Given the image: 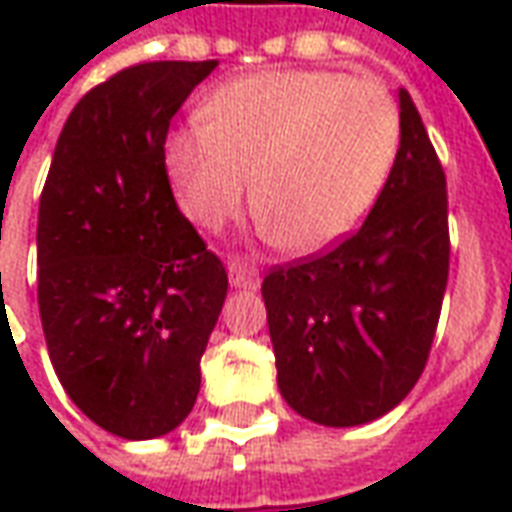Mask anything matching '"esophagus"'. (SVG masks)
Masks as SVG:
<instances>
[{"mask_svg":"<svg viewBox=\"0 0 512 512\" xmlns=\"http://www.w3.org/2000/svg\"><path fill=\"white\" fill-rule=\"evenodd\" d=\"M227 274H230V285H233V288H238V290L260 288V271H257L252 263H246V260H230Z\"/></svg>","mask_w":512,"mask_h":512,"instance_id":"obj_1","label":"esophagus"}]
</instances>
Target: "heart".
<instances>
[{
    "mask_svg": "<svg viewBox=\"0 0 512 512\" xmlns=\"http://www.w3.org/2000/svg\"><path fill=\"white\" fill-rule=\"evenodd\" d=\"M400 142L392 95L332 71H263L222 84L205 120L169 131L164 167L183 213L219 230L252 194L266 235L315 255L362 224Z\"/></svg>",
    "mask_w": 512,
    "mask_h": 512,
    "instance_id": "b5f03b06",
    "label": "heart"
}]
</instances>
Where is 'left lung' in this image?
<instances>
[{
  "instance_id": "8db88e82",
  "label": "left lung",
  "mask_w": 512,
  "mask_h": 512,
  "mask_svg": "<svg viewBox=\"0 0 512 512\" xmlns=\"http://www.w3.org/2000/svg\"><path fill=\"white\" fill-rule=\"evenodd\" d=\"M397 98L400 147L365 224L263 279L279 392L326 428L373 422L414 389L447 288V180L411 95Z\"/></svg>"
}]
</instances>
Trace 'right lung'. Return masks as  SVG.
I'll return each mask as SVG.
<instances>
[{"instance_id": "add662e5", "label": "right lung", "mask_w": 512, "mask_h": 512, "mask_svg": "<svg viewBox=\"0 0 512 512\" xmlns=\"http://www.w3.org/2000/svg\"><path fill=\"white\" fill-rule=\"evenodd\" d=\"M219 62H142L62 126L38 211V307L54 373L98 428L164 436L189 417L227 296L222 260L178 211L169 120Z\"/></svg>"}]
</instances>
